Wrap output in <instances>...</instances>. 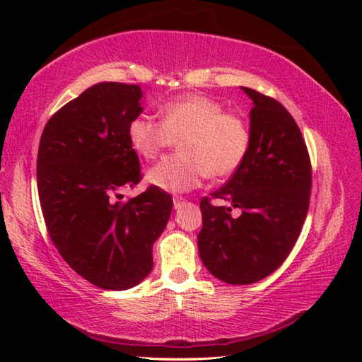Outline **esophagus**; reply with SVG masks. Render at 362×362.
Masks as SVG:
<instances>
[{
    "label": "esophagus",
    "instance_id": "34e87169",
    "mask_svg": "<svg viewBox=\"0 0 362 362\" xmlns=\"http://www.w3.org/2000/svg\"><path fill=\"white\" fill-rule=\"evenodd\" d=\"M185 203H187L185 198H182V196L179 198V196H177V198H174V209H175V211L182 209L183 204H185Z\"/></svg>",
    "mask_w": 362,
    "mask_h": 362
}]
</instances>
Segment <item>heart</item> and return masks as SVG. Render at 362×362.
<instances>
[{
  "label": "heart",
  "mask_w": 362,
  "mask_h": 362,
  "mask_svg": "<svg viewBox=\"0 0 362 362\" xmlns=\"http://www.w3.org/2000/svg\"><path fill=\"white\" fill-rule=\"evenodd\" d=\"M159 121L136 116L127 126V139L140 158L151 161L179 140V155L153 166L146 179L170 193H185L204 177L225 179L241 168L250 146L247 122L223 112L222 103L201 94H188L163 103Z\"/></svg>",
  "instance_id": "b5f03b06"
}]
</instances>
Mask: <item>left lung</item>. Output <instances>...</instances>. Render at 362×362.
Segmentation results:
<instances>
[{"mask_svg": "<svg viewBox=\"0 0 362 362\" xmlns=\"http://www.w3.org/2000/svg\"><path fill=\"white\" fill-rule=\"evenodd\" d=\"M252 100L250 146L241 168L199 203L198 250L204 267L228 284H252L281 267L310 206L311 164L296 119L278 100L241 88ZM242 211L240 218L229 212Z\"/></svg>", "mask_w": 362, "mask_h": 362, "instance_id": "obj_1", "label": "left lung"}]
</instances>
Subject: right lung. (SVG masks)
Segmentation results:
<instances>
[{"mask_svg":"<svg viewBox=\"0 0 362 362\" xmlns=\"http://www.w3.org/2000/svg\"><path fill=\"white\" fill-rule=\"evenodd\" d=\"M142 97L137 84L97 83L52 115L40 140L36 180L49 236L79 276L107 291L148 276L173 211L158 187L119 201L142 179L127 139Z\"/></svg>","mask_w":362,"mask_h":362,"instance_id":"1","label":"right lung"}]
</instances>
